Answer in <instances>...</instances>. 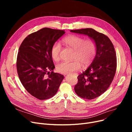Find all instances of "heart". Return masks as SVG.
I'll use <instances>...</instances> for the list:
<instances>
[{
  "mask_svg": "<svg viewBox=\"0 0 132 132\" xmlns=\"http://www.w3.org/2000/svg\"><path fill=\"white\" fill-rule=\"evenodd\" d=\"M64 43L74 50L72 61H62L57 64V71L62 74H68L79 71L81 64L84 67H87L91 63L96 53V44L91 38L84 37L75 35H71L62 39ZM61 44L58 42L53 43L51 48V55L54 61L60 59L62 50Z\"/></svg>",
  "mask_w": 132,
  "mask_h": 132,
  "instance_id": "1",
  "label": "heart"
}]
</instances>
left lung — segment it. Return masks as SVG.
Returning <instances> with one entry per match:
<instances>
[{"label":"left lung","instance_id":"left-lung-1","mask_svg":"<svg viewBox=\"0 0 132 132\" xmlns=\"http://www.w3.org/2000/svg\"><path fill=\"white\" fill-rule=\"evenodd\" d=\"M71 31L87 35L96 42V56L87 70L78 76V82L74 87L75 92L80 97L94 99L104 93L113 80L117 68L114 46L105 35L92 28Z\"/></svg>","mask_w":132,"mask_h":132}]
</instances>
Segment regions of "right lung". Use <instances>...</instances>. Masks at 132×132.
Returning <instances> with one entry per match:
<instances>
[{"label":"right lung","instance_id":"add662e5","mask_svg":"<svg viewBox=\"0 0 132 132\" xmlns=\"http://www.w3.org/2000/svg\"><path fill=\"white\" fill-rule=\"evenodd\" d=\"M65 33L44 28L26 37L19 48L16 68L20 80L26 90L39 100L53 97L64 78L53 71L55 66L51 48Z\"/></svg>","mask_w":132,"mask_h":132}]
</instances>
